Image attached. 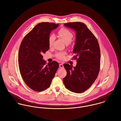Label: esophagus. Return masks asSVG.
Returning <instances> with one entry per match:
<instances>
[{"label": "esophagus", "instance_id": "1", "mask_svg": "<svg viewBox=\"0 0 121 121\" xmlns=\"http://www.w3.org/2000/svg\"><path fill=\"white\" fill-rule=\"evenodd\" d=\"M59 66H60V68H63V64H60V65H59Z\"/></svg>", "mask_w": 121, "mask_h": 121}]
</instances>
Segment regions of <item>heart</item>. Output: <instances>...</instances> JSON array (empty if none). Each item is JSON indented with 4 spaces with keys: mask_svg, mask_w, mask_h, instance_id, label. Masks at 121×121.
I'll use <instances>...</instances> for the list:
<instances>
[{
    "mask_svg": "<svg viewBox=\"0 0 121 121\" xmlns=\"http://www.w3.org/2000/svg\"><path fill=\"white\" fill-rule=\"evenodd\" d=\"M58 34L59 36L64 41L66 44L70 43L73 38V34L69 31V29L66 28H62L60 29L58 32ZM55 37L53 35H50L48 38V44L50 46H51L54 41ZM66 53L63 52H58L56 54V57L57 58L63 60L64 58V56Z\"/></svg>",
    "mask_w": 121,
    "mask_h": 121,
    "instance_id": "heart-1",
    "label": "heart"
}]
</instances>
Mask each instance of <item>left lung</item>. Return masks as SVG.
<instances>
[{
	"label": "left lung",
	"instance_id": "1",
	"mask_svg": "<svg viewBox=\"0 0 121 121\" xmlns=\"http://www.w3.org/2000/svg\"><path fill=\"white\" fill-rule=\"evenodd\" d=\"M65 26L76 32L73 59L76 60L75 67L64 64L67 75L63 78L65 87L70 91L81 93L89 88L97 78L100 68V49L97 39L87 27L80 22H69Z\"/></svg>",
	"mask_w": 121,
	"mask_h": 121
}]
</instances>
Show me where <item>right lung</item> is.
<instances>
[{
  "label": "right lung",
  "mask_w": 121,
  "mask_h": 121,
  "mask_svg": "<svg viewBox=\"0 0 121 121\" xmlns=\"http://www.w3.org/2000/svg\"><path fill=\"white\" fill-rule=\"evenodd\" d=\"M58 24L42 22L37 24L23 39L18 51V62L21 75L26 85L35 91L48 88L59 68L53 61L46 65L43 53L49 48L48 38Z\"/></svg>",
  "instance_id": "obj_1"
}]
</instances>
